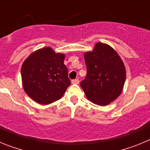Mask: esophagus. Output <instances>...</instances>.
I'll return each instance as SVG.
<instances>
[{"instance_id": "esophagus-1", "label": "esophagus", "mask_w": 150, "mask_h": 150, "mask_svg": "<svg viewBox=\"0 0 150 150\" xmlns=\"http://www.w3.org/2000/svg\"><path fill=\"white\" fill-rule=\"evenodd\" d=\"M71 83H72V84H79V79H73L72 81H71Z\"/></svg>"}]
</instances>
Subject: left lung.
<instances>
[{
  "mask_svg": "<svg viewBox=\"0 0 150 150\" xmlns=\"http://www.w3.org/2000/svg\"><path fill=\"white\" fill-rule=\"evenodd\" d=\"M86 76L80 83L86 98L92 103L106 106L121 95L126 71L122 60L110 46L97 43L91 52L84 53Z\"/></svg>",
  "mask_w": 150,
  "mask_h": 150,
  "instance_id": "left-lung-1",
  "label": "left lung"
}]
</instances>
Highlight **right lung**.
I'll return each instance as SVG.
<instances>
[{
	"mask_svg": "<svg viewBox=\"0 0 150 150\" xmlns=\"http://www.w3.org/2000/svg\"><path fill=\"white\" fill-rule=\"evenodd\" d=\"M64 58V54L44 47L24 61L21 68L22 86L32 100L46 105L62 98L71 85Z\"/></svg>",
	"mask_w": 150,
	"mask_h": 150,
	"instance_id": "right-lung-1",
	"label": "right lung"
}]
</instances>
